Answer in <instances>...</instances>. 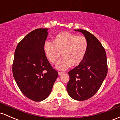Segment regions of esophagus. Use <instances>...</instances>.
<instances>
[{"label": "esophagus", "instance_id": "34e87169", "mask_svg": "<svg viewBox=\"0 0 120 120\" xmlns=\"http://www.w3.org/2000/svg\"><path fill=\"white\" fill-rule=\"evenodd\" d=\"M64 72H58V74L59 75H60V76H61V75H62L63 74H64Z\"/></svg>", "mask_w": 120, "mask_h": 120}]
</instances>
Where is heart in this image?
I'll return each instance as SVG.
<instances>
[{
	"label": "heart",
	"mask_w": 120,
	"mask_h": 120,
	"mask_svg": "<svg viewBox=\"0 0 120 120\" xmlns=\"http://www.w3.org/2000/svg\"><path fill=\"white\" fill-rule=\"evenodd\" d=\"M88 48L86 38L83 35H77L67 32L59 33L53 41H46L44 50L51 63L55 64L62 55L63 57L56 64V68L65 70L72 64L76 65L83 60Z\"/></svg>",
	"instance_id": "1"
}]
</instances>
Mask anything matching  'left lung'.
Segmentation results:
<instances>
[{
    "instance_id": "obj_1",
    "label": "left lung",
    "mask_w": 120,
    "mask_h": 120,
    "mask_svg": "<svg viewBox=\"0 0 120 120\" xmlns=\"http://www.w3.org/2000/svg\"><path fill=\"white\" fill-rule=\"evenodd\" d=\"M86 38L88 48L83 60L69 71L67 86L68 94L77 101L89 99L96 94L108 73L105 49L98 39L86 30H75Z\"/></svg>"
}]
</instances>
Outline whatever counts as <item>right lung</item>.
<instances>
[{"instance_id":"1","label":"right lung","mask_w":120,"mask_h":120,"mask_svg":"<svg viewBox=\"0 0 120 120\" xmlns=\"http://www.w3.org/2000/svg\"><path fill=\"white\" fill-rule=\"evenodd\" d=\"M48 28H39L18 44L12 65L14 79L23 94L34 101L46 99L58 77L45 56L44 45Z\"/></svg>"}]
</instances>
